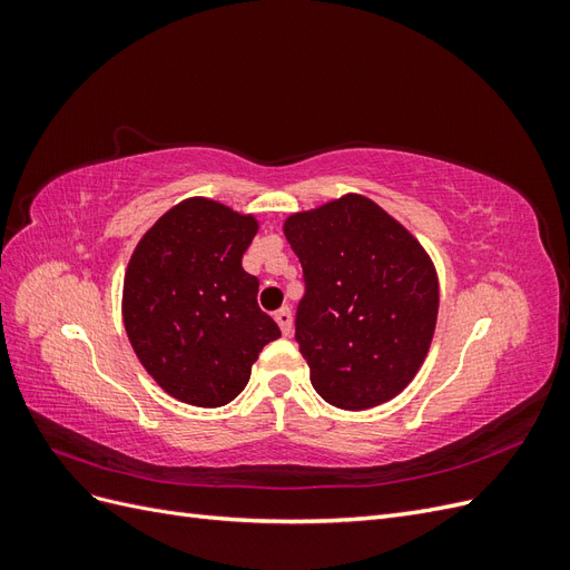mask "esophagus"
<instances>
[{
	"mask_svg": "<svg viewBox=\"0 0 570 570\" xmlns=\"http://www.w3.org/2000/svg\"><path fill=\"white\" fill-rule=\"evenodd\" d=\"M275 323L281 325V331H283V335H289L292 333V312L287 306H283V308H278V312H275Z\"/></svg>",
	"mask_w": 570,
	"mask_h": 570,
	"instance_id": "obj_1",
	"label": "esophagus"
}]
</instances>
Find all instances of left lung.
<instances>
[{
	"label": "left lung",
	"instance_id": "obj_1",
	"mask_svg": "<svg viewBox=\"0 0 570 570\" xmlns=\"http://www.w3.org/2000/svg\"><path fill=\"white\" fill-rule=\"evenodd\" d=\"M283 233L304 268L295 337L314 390L344 411L394 400L435 335L433 258L383 206L356 193L289 214Z\"/></svg>",
	"mask_w": 570,
	"mask_h": 570
}]
</instances>
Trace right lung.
<instances>
[{"mask_svg": "<svg viewBox=\"0 0 570 570\" xmlns=\"http://www.w3.org/2000/svg\"><path fill=\"white\" fill-rule=\"evenodd\" d=\"M254 214L187 197L137 243L124 278L132 352L166 394L216 409L245 390L254 361L281 327L256 304L258 281L243 256Z\"/></svg>", "mask_w": 570, "mask_h": 570, "instance_id": "right-lung-1", "label": "right lung"}]
</instances>
